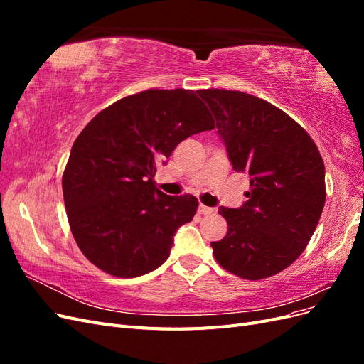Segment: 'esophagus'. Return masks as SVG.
<instances>
[{
	"label": "esophagus",
	"instance_id": "obj_1",
	"mask_svg": "<svg viewBox=\"0 0 364 364\" xmlns=\"http://www.w3.org/2000/svg\"><path fill=\"white\" fill-rule=\"evenodd\" d=\"M197 211H199V214H202V215H213L215 209H214V208H209V206H206V205H203V203H200V205H199V209H197Z\"/></svg>",
	"mask_w": 364,
	"mask_h": 364
}]
</instances>
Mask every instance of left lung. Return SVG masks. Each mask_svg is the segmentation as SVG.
Here are the masks:
<instances>
[{
  "instance_id": "8db88e82",
  "label": "left lung",
  "mask_w": 364,
  "mask_h": 364,
  "mask_svg": "<svg viewBox=\"0 0 364 364\" xmlns=\"http://www.w3.org/2000/svg\"><path fill=\"white\" fill-rule=\"evenodd\" d=\"M232 168L250 178L247 200L218 208L228 222L213 241L217 262L250 281L287 269L306 247L325 205V165L311 136L266 100L240 91L200 90Z\"/></svg>"
}]
</instances>
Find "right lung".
<instances>
[{
	"label": "right lung",
	"instance_id": "obj_1",
	"mask_svg": "<svg viewBox=\"0 0 364 364\" xmlns=\"http://www.w3.org/2000/svg\"><path fill=\"white\" fill-rule=\"evenodd\" d=\"M214 129L188 90H147L97 114L74 141L62 176L71 232L83 255L117 278H135L170 257L176 230L193 220V196L156 188L158 164L191 135Z\"/></svg>",
	"mask_w": 364,
	"mask_h": 364
}]
</instances>
